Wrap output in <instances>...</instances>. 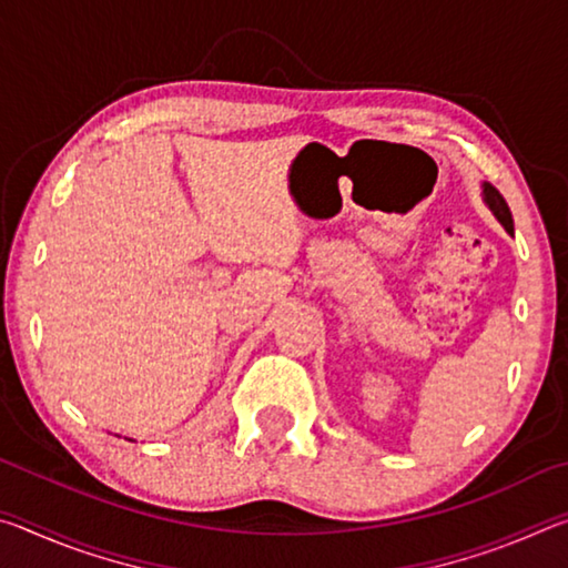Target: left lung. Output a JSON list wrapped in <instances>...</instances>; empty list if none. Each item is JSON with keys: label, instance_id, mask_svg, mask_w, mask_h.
<instances>
[{"label": "left lung", "instance_id": "8db88e82", "mask_svg": "<svg viewBox=\"0 0 568 568\" xmlns=\"http://www.w3.org/2000/svg\"><path fill=\"white\" fill-rule=\"evenodd\" d=\"M484 197H486V203H488V207L494 210V215L498 217V223H501L508 233H514V217H511V210H508V205H506V200H504V195L501 192H498L494 185H484Z\"/></svg>", "mask_w": 568, "mask_h": 568}]
</instances>
